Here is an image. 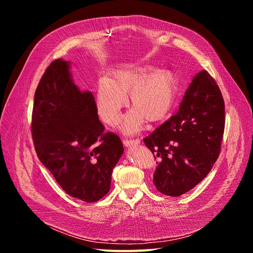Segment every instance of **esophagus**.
Here are the masks:
<instances>
[{"mask_svg":"<svg viewBox=\"0 0 253 253\" xmlns=\"http://www.w3.org/2000/svg\"><path fill=\"white\" fill-rule=\"evenodd\" d=\"M140 143V140H138V139H133V140H127V139H126V140H124V144H125V147H132V145H137V144H139Z\"/></svg>","mask_w":253,"mask_h":253,"instance_id":"1","label":"esophagus"}]
</instances>
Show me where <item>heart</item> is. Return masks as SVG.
I'll use <instances>...</instances> for the list:
<instances>
[{
    "mask_svg": "<svg viewBox=\"0 0 253 253\" xmlns=\"http://www.w3.org/2000/svg\"><path fill=\"white\" fill-rule=\"evenodd\" d=\"M177 86V78L171 71L149 72L137 66L118 68L106 79L98 81L96 111L104 124L116 126L128 97L133 108L126 114L120 128L125 134L133 135L147 121L156 124L168 116L175 102Z\"/></svg>",
    "mask_w": 253,
    "mask_h": 253,
    "instance_id": "1",
    "label": "heart"
}]
</instances>
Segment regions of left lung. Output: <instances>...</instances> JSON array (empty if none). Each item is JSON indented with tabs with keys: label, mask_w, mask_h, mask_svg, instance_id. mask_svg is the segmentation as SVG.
<instances>
[{
	"label": "left lung",
	"mask_w": 253,
	"mask_h": 253,
	"mask_svg": "<svg viewBox=\"0 0 253 253\" xmlns=\"http://www.w3.org/2000/svg\"><path fill=\"white\" fill-rule=\"evenodd\" d=\"M225 103L207 71L194 76L179 109L143 141L159 162L153 183L160 193L180 196L211 171L220 152Z\"/></svg>",
	"instance_id": "left-lung-1"
}]
</instances>
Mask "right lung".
<instances>
[{
  "label": "right lung",
  "mask_w": 253,
  "mask_h": 253,
  "mask_svg": "<svg viewBox=\"0 0 253 253\" xmlns=\"http://www.w3.org/2000/svg\"><path fill=\"white\" fill-rule=\"evenodd\" d=\"M71 62L50 63L35 94L32 134L40 162L72 197L95 203L110 191L124 154L117 135L104 133L93 94L74 83Z\"/></svg>",
  "instance_id": "add662e5"
}]
</instances>
